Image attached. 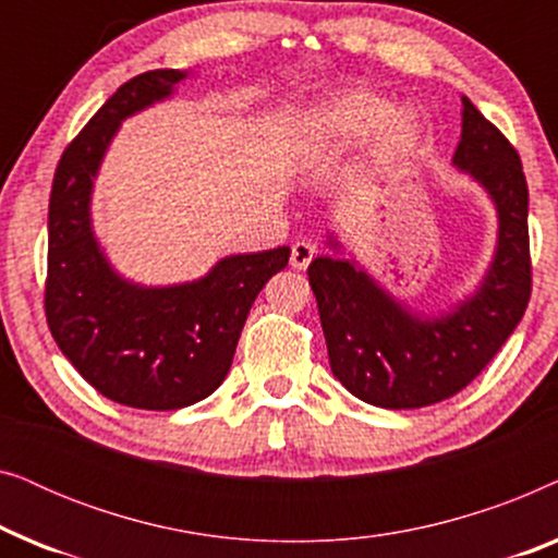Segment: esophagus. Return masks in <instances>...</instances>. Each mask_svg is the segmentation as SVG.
Wrapping results in <instances>:
<instances>
[{"mask_svg":"<svg viewBox=\"0 0 558 558\" xmlns=\"http://www.w3.org/2000/svg\"><path fill=\"white\" fill-rule=\"evenodd\" d=\"M315 254H317V248L312 246V243H307V241H296L294 246H292V258H289V262H292L294 269L302 271V269H307L312 258H315Z\"/></svg>","mask_w":558,"mask_h":558,"instance_id":"obj_1","label":"esophagus"}]
</instances>
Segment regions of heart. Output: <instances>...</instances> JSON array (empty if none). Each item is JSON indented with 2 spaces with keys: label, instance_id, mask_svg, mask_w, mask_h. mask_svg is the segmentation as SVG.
<instances>
[{
  "label": "heart",
  "instance_id": "b5f03b06",
  "mask_svg": "<svg viewBox=\"0 0 558 558\" xmlns=\"http://www.w3.org/2000/svg\"><path fill=\"white\" fill-rule=\"evenodd\" d=\"M391 113L384 98L373 94H345L319 109L312 119V129H315L319 140L330 144H348L361 142L371 136L376 129L384 124ZM416 144V124L407 117L393 119L388 124L386 134L378 142V159L380 162H396V159L407 157Z\"/></svg>",
  "mask_w": 558,
  "mask_h": 558
}]
</instances>
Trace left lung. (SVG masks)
<instances>
[{"label":"left lung","instance_id":"8db88e82","mask_svg":"<svg viewBox=\"0 0 558 558\" xmlns=\"http://www.w3.org/2000/svg\"><path fill=\"white\" fill-rule=\"evenodd\" d=\"M462 106V140L452 162L490 193L500 223L498 251L477 294L449 315L416 317L355 262L317 256L307 269L335 378L380 409H422L462 391L510 338L531 300L521 157L468 96Z\"/></svg>","mask_w":558,"mask_h":558}]
</instances>
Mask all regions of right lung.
<instances>
[{
    "instance_id": "add662e5",
    "label": "right lung",
    "mask_w": 558,
    "mask_h": 558,
    "mask_svg": "<svg viewBox=\"0 0 558 558\" xmlns=\"http://www.w3.org/2000/svg\"><path fill=\"white\" fill-rule=\"evenodd\" d=\"M185 71L126 81L60 157L50 190L45 317L73 368L106 399L172 411L223 384L243 323L289 246L228 256L208 277L178 287H136L113 274L90 231V187L121 119L162 101Z\"/></svg>"
}]
</instances>
